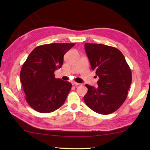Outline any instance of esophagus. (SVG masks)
I'll use <instances>...</instances> for the list:
<instances>
[{"instance_id": "obj_1", "label": "esophagus", "mask_w": 150, "mask_h": 150, "mask_svg": "<svg viewBox=\"0 0 150 150\" xmlns=\"http://www.w3.org/2000/svg\"><path fill=\"white\" fill-rule=\"evenodd\" d=\"M71 84H72V85H74V86H78V85L80 84H79V83H77V82H71Z\"/></svg>"}]
</instances>
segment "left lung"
<instances>
[{
  "label": "left lung",
  "mask_w": 150,
  "mask_h": 150,
  "mask_svg": "<svg viewBox=\"0 0 150 150\" xmlns=\"http://www.w3.org/2000/svg\"><path fill=\"white\" fill-rule=\"evenodd\" d=\"M85 51L91 69L99 77L98 87L86 84V104L96 113L108 115L122 106L132 84V71L123 54L116 47L86 43Z\"/></svg>",
  "instance_id": "8db88e82"
}]
</instances>
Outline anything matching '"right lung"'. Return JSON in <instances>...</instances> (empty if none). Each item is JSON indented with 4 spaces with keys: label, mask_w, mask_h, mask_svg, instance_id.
<instances>
[{
    "label": "right lung",
    "mask_w": 150,
    "mask_h": 150,
    "mask_svg": "<svg viewBox=\"0 0 150 150\" xmlns=\"http://www.w3.org/2000/svg\"><path fill=\"white\" fill-rule=\"evenodd\" d=\"M74 43H52L36 47L22 66L21 82L28 104L40 113H51L62 106L71 84L55 77L64 55Z\"/></svg>",
    "instance_id": "right-lung-1"
}]
</instances>
